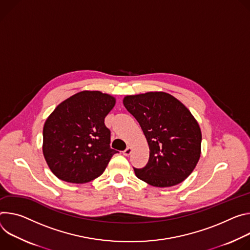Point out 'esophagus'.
I'll return each instance as SVG.
<instances>
[{
    "instance_id": "esophagus-1",
    "label": "esophagus",
    "mask_w": 250,
    "mask_h": 250,
    "mask_svg": "<svg viewBox=\"0 0 250 250\" xmlns=\"http://www.w3.org/2000/svg\"><path fill=\"white\" fill-rule=\"evenodd\" d=\"M131 152H132V149H131L130 147H127V148L123 151V155H124V156H129V155L131 154Z\"/></svg>"
}]
</instances>
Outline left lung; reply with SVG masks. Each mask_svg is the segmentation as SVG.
<instances>
[{
	"label": "left lung",
	"mask_w": 250,
	"mask_h": 250,
	"mask_svg": "<svg viewBox=\"0 0 250 250\" xmlns=\"http://www.w3.org/2000/svg\"><path fill=\"white\" fill-rule=\"evenodd\" d=\"M123 104L140 124L150 157L142 169H135L138 179L167 188L187 179L201 157L202 132L189 110L166 92L127 95Z\"/></svg>",
	"instance_id": "left-lung-1"
}]
</instances>
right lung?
I'll list each match as a JSON object with an SVG mask.
<instances>
[{
  "mask_svg": "<svg viewBox=\"0 0 250 250\" xmlns=\"http://www.w3.org/2000/svg\"><path fill=\"white\" fill-rule=\"evenodd\" d=\"M116 99L100 91L84 90L62 101L43 126L42 153L60 180L88 183L103 174L117 151L110 148L104 119Z\"/></svg>",
  "mask_w": 250,
  "mask_h": 250,
  "instance_id": "add662e5",
  "label": "right lung"
}]
</instances>
